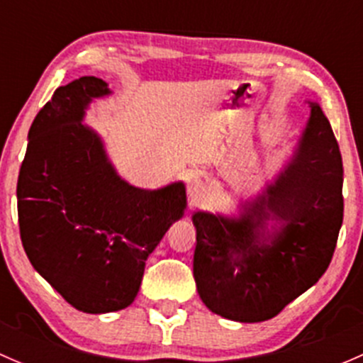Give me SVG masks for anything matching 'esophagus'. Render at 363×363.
<instances>
[{"instance_id": "34e87169", "label": "esophagus", "mask_w": 363, "mask_h": 363, "mask_svg": "<svg viewBox=\"0 0 363 363\" xmlns=\"http://www.w3.org/2000/svg\"><path fill=\"white\" fill-rule=\"evenodd\" d=\"M188 193L189 196H191L193 202H199V200L203 199L205 193H207V186H205L202 179L191 177L188 182Z\"/></svg>"}]
</instances>
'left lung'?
Here are the masks:
<instances>
[{"instance_id":"1","label":"left lung","mask_w":363,"mask_h":363,"mask_svg":"<svg viewBox=\"0 0 363 363\" xmlns=\"http://www.w3.org/2000/svg\"><path fill=\"white\" fill-rule=\"evenodd\" d=\"M342 156L320 105L295 158L270 188L267 208L284 230L262 245L254 226L266 218L264 205L252 216L225 219L196 212L193 276L200 298L212 313L242 323L277 316L291 300L318 283L334 256L342 225Z\"/></svg>"}]
</instances>
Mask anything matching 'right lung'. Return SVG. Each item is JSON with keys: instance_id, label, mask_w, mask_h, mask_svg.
I'll list each match as a JSON object with an SVG mask.
<instances>
[{"instance_id": "1", "label": "right lung", "mask_w": 363, "mask_h": 363, "mask_svg": "<svg viewBox=\"0 0 363 363\" xmlns=\"http://www.w3.org/2000/svg\"><path fill=\"white\" fill-rule=\"evenodd\" d=\"M107 82L80 77L54 91L36 113L17 181L21 240L36 272L75 309H124L145 259L182 216L184 184L158 191L126 184L80 119Z\"/></svg>"}]
</instances>
